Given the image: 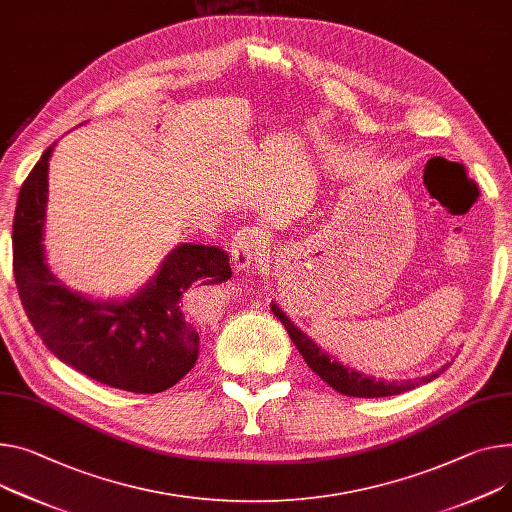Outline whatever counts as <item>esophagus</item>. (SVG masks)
<instances>
[{"label":"esophagus","mask_w":512,"mask_h":512,"mask_svg":"<svg viewBox=\"0 0 512 512\" xmlns=\"http://www.w3.org/2000/svg\"><path fill=\"white\" fill-rule=\"evenodd\" d=\"M262 233L254 227H242L233 235L231 260L238 270L250 268L262 256Z\"/></svg>","instance_id":"esophagus-1"}]
</instances>
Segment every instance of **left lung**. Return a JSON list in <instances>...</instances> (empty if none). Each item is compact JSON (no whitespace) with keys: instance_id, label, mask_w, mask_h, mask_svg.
Here are the masks:
<instances>
[{"instance_id":"1","label":"left lung","mask_w":512,"mask_h":512,"mask_svg":"<svg viewBox=\"0 0 512 512\" xmlns=\"http://www.w3.org/2000/svg\"><path fill=\"white\" fill-rule=\"evenodd\" d=\"M272 313L277 316L283 326L287 328L293 344L297 346V350L301 352L303 361L307 363V367L320 375L332 389H336L338 393H344V396L350 398H387V396H396V393H404L410 391L422 383H428L435 377H439L447 365L435 373L418 377V379H408V381H381V379H373L367 377L355 369H348L344 365H340L336 359H332L330 355L313 342L307 334H303L287 316L283 313L281 307H277L272 303Z\"/></svg>"}]
</instances>
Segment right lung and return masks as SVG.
Returning <instances> with one entry per match:
<instances>
[{"label": "right lung", "mask_w": 512, "mask_h": 512, "mask_svg": "<svg viewBox=\"0 0 512 512\" xmlns=\"http://www.w3.org/2000/svg\"><path fill=\"white\" fill-rule=\"evenodd\" d=\"M53 145L24 180L12 225L14 277L26 316L53 355L104 385L160 393L199 357V330L186 309L192 285L231 279L229 258L213 246H176L155 277L123 303H98L61 285L45 264L43 225Z\"/></svg>", "instance_id": "add662e5"}]
</instances>
